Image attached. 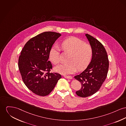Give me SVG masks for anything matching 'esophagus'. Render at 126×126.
Listing matches in <instances>:
<instances>
[{
    "label": "esophagus",
    "instance_id": "obj_1",
    "mask_svg": "<svg viewBox=\"0 0 126 126\" xmlns=\"http://www.w3.org/2000/svg\"><path fill=\"white\" fill-rule=\"evenodd\" d=\"M64 77H65V78H67V79H72V77L71 76H63Z\"/></svg>",
    "mask_w": 126,
    "mask_h": 126
}]
</instances>
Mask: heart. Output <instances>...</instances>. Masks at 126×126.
Returning <instances> with one entry per match:
<instances>
[{"label": "heart", "instance_id": "obj_1", "mask_svg": "<svg viewBox=\"0 0 126 126\" xmlns=\"http://www.w3.org/2000/svg\"><path fill=\"white\" fill-rule=\"evenodd\" d=\"M62 50L71 53L66 63L62 64L55 68V71L62 74H71L76 71H81L88 66L92 58L93 50L91 45L84 43L81 39L71 37L61 44ZM60 49L53 46L49 52V59L54 65L60 62Z\"/></svg>", "mask_w": 126, "mask_h": 126}]
</instances>
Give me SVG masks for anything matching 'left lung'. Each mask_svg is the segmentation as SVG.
<instances>
[{
  "label": "left lung",
  "mask_w": 126,
  "mask_h": 126,
  "mask_svg": "<svg viewBox=\"0 0 126 126\" xmlns=\"http://www.w3.org/2000/svg\"><path fill=\"white\" fill-rule=\"evenodd\" d=\"M85 36L92 47L93 53L92 60L86 69L75 76L82 85L76 94L82 97L92 95L99 90L107 78L109 67L107 52L104 46L92 36L88 34Z\"/></svg>",
  "instance_id": "obj_1"
}]
</instances>
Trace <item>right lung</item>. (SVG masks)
I'll return each mask as SVG.
<instances>
[{"label":"right lung","instance_id":"add662e5","mask_svg":"<svg viewBox=\"0 0 126 126\" xmlns=\"http://www.w3.org/2000/svg\"><path fill=\"white\" fill-rule=\"evenodd\" d=\"M61 34L46 32L26 42L19 56L18 66L22 80L32 92L40 96L50 94L62 76L50 73L52 65L48 61L50 49Z\"/></svg>","mask_w":126,"mask_h":126}]
</instances>
